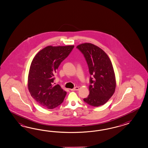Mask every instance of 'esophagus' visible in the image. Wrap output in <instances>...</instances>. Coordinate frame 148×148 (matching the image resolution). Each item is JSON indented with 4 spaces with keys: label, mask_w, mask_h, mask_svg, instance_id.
Returning <instances> with one entry per match:
<instances>
[{
    "label": "esophagus",
    "mask_w": 148,
    "mask_h": 148,
    "mask_svg": "<svg viewBox=\"0 0 148 148\" xmlns=\"http://www.w3.org/2000/svg\"><path fill=\"white\" fill-rule=\"evenodd\" d=\"M79 90V87H75L74 89H71V90H73V91Z\"/></svg>",
    "instance_id": "obj_1"
}]
</instances>
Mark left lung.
<instances>
[{
    "label": "left lung",
    "instance_id": "obj_1",
    "mask_svg": "<svg viewBox=\"0 0 148 148\" xmlns=\"http://www.w3.org/2000/svg\"><path fill=\"white\" fill-rule=\"evenodd\" d=\"M76 47L84 55L92 77L90 78L89 95L84 101L94 107L102 106L115 91L116 77L112 62L108 55L94 44L84 43Z\"/></svg>",
    "mask_w": 148,
    "mask_h": 148
}]
</instances>
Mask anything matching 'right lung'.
<instances>
[{"instance_id":"right-lung-1","label":"right lung","mask_w":148,"mask_h":148,"mask_svg":"<svg viewBox=\"0 0 148 148\" xmlns=\"http://www.w3.org/2000/svg\"><path fill=\"white\" fill-rule=\"evenodd\" d=\"M74 47L48 46L38 52L32 60L28 73V90L36 102L45 108H56L64 101L67 92L59 84L53 86L52 83L54 74Z\"/></svg>"}]
</instances>
